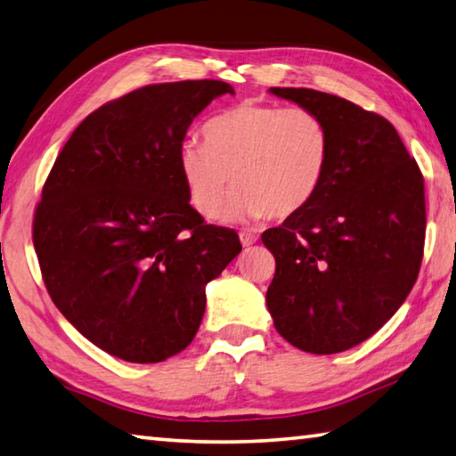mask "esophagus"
I'll list each match as a JSON object with an SVG mask.
<instances>
[{
	"label": "esophagus",
	"mask_w": 456,
	"mask_h": 456,
	"mask_svg": "<svg viewBox=\"0 0 456 456\" xmlns=\"http://www.w3.org/2000/svg\"><path fill=\"white\" fill-rule=\"evenodd\" d=\"M256 239L258 237L255 233H251V231H240V233H239V240H240V245H243V247L255 245Z\"/></svg>",
	"instance_id": "1"
}]
</instances>
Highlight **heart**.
<instances>
[{"label":"heart","mask_w":456,"mask_h":456,"mask_svg":"<svg viewBox=\"0 0 456 456\" xmlns=\"http://www.w3.org/2000/svg\"><path fill=\"white\" fill-rule=\"evenodd\" d=\"M330 132L316 112L240 102L203 126V144L185 140L177 166L191 208L213 221L225 209L231 175L239 190L227 219H287L324 183Z\"/></svg>","instance_id":"1"}]
</instances>
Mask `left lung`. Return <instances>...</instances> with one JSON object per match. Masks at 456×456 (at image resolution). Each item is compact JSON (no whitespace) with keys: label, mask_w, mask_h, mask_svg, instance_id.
Masks as SVG:
<instances>
[{"label":"left lung","mask_w":456,"mask_h":456,"mask_svg":"<svg viewBox=\"0 0 456 456\" xmlns=\"http://www.w3.org/2000/svg\"><path fill=\"white\" fill-rule=\"evenodd\" d=\"M269 93L324 120L330 162L308 208L261 237L276 261L266 306L298 350H350L395 314L417 281L427 223L421 169L383 116L312 88Z\"/></svg>","instance_id":"left-lung-1"}]
</instances>
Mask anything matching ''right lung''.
<instances>
[{
    "mask_svg": "<svg viewBox=\"0 0 456 456\" xmlns=\"http://www.w3.org/2000/svg\"><path fill=\"white\" fill-rule=\"evenodd\" d=\"M223 80L150 85L88 114L55 159L33 219L53 302L86 340L132 363L180 354L198 334L205 287L240 253L208 225L177 166L185 132Z\"/></svg>",
    "mask_w": 456,
    "mask_h": 456,
    "instance_id": "right-lung-1",
    "label": "right lung"
}]
</instances>
